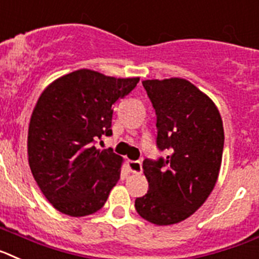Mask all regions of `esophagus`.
<instances>
[{"instance_id": "esophagus-1", "label": "esophagus", "mask_w": 259, "mask_h": 259, "mask_svg": "<svg viewBox=\"0 0 259 259\" xmlns=\"http://www.w3.org/2000/svg\"><path fill=\"white\" fill-rule=\"evenodd\" d=\"M127 168L132 173L142 172V163L138 160H127Z\"/></svg>"}]
</instances>
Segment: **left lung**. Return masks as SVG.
Here are the masks:
<instances>
[{"label":"left lung","instance_id":"left-lung-1","mask_svg":"<svg viewBox=\"0 0 259 259\" xmlns=\"http://www.w3.org/2000/svg\"><path fill=\"white\" fill-rule=\"evenodd\" d=\"M156 113V146L167 157L145 159L148 190L136 210L156 226L185 220L207 199L219 176L223 121L206 94L183 78L142 82Z\"/></svg>","mask_w":259,"mask_h":259}]
</instances>
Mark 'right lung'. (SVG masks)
Masks as SVG:
<instances>
[{
	"mask_svg": "<svg viewBox=\"0 0 259 259\" xmlns=\"http://www.w3.org/2000/svg\"><path fill=\"white\" fill-rule=\"evenodd\" d=\"M139 78H114L80 69L52 82L40 95L28 127V163L46 198L60 212L86 217L104 206L120 180L122 157L98 150L112 136L113 105Z\"/></svg>",
	"mask_w": 259,
	"mask_h": 259,
	"instance_id": "obj_1",
	"label": "right lung"
}]
</instances>
